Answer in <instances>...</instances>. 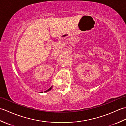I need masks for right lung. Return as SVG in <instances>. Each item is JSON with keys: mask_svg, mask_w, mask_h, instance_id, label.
<instances>
[{"mask_svg": "<svg viewBox=\"0 0 126 126\" xmlns=\"http://www.w3.org/2000/svg\"><path fill=\"white\" fill-rule=\"evenodd\" d=\"M52 86H51V87H50V88H49V89H47V90H46V91H45V92H45H45H49V90H51V89H52Z\"/></svg>", "mask_w": 126, "mask_h": 126, "instance_id": "obj_1", "label": "right lung"}]
</instances>
